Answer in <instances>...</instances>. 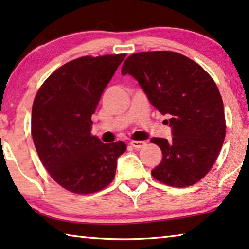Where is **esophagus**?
<instances>
[{
  "mask_svg": "<svg viewBox=\"0 0 249 249\" xmlns=\"http://www.w3.org/2000/svg\"><path fill=\"white\" fill-rule=\"evenodd\" d=\"M129 144L134 148H142L146 145V142H144V141H131Z\"/></svg>",
  "mask_w": 249,
  "mask_h": 249,
  "instance_id": "34e87169",
  "label": "esophagus"
}]
</instances>
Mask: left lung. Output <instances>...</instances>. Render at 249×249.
I'll list each match as a JSON object with an SVG mask.
<instances>
[{
	"label": "left lung",
	"instance_id": "obj_1",
	"mask_svg": "<svg viewBox=\"0 0 249 249\" xmlns=\"http://www.w3.org/2000/svg\"><path fill=\"white\" fill-rule=\"evenodd\" d=\"M139 81L148 101L169 116L172 140L153 137L162 161L152 176L170 187L198 182L216 162L226 136L224 103L201 66L173 51H147L126 59L122 75Z\"/></svg>",
	"mask_w": 249,
	"mask_h": 249
}]
</instances>
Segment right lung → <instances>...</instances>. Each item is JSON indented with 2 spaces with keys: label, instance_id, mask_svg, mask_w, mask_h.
<instances>
[{
  "label": "right lung",
  "instance_id": "obj_1",
  "mask_svg": "<svg viewBox=\"0 0 249 249\" xmlns=\"http://www.w3.org/2000/svg\"><path fill=\"white\" fill-rule=\"evenodd\" d=\"M126 54L81 57L48 77L32 106L31 134L51 178L78 195L94 194L112 182L126 145L104 144L91 135V115Z\"/></svg>",
  "mask_w": 249,
  "mask_h": 249
}]
</instances>
